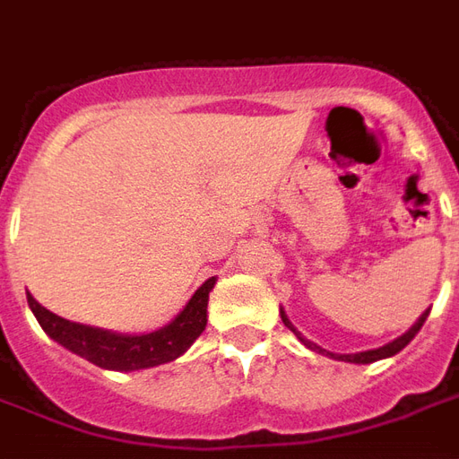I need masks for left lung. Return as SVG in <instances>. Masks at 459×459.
Listing matches in <instances>:
<instances>
[{
    "label": "left lung",
    "mask_w": 459,
    "mask_h": 459,
    "mask_svg": "<svg viewBox=\"0 0 459 459\" xmlns=\"http://www.w3.org/2000/svg\"><path fill=\"white\" fill-rule=\"evenodd\" d=\"M428 312H430V309H428ZM428 312H425V315H420V319H418L413 327L405 332L403 337H398L395 342H391V344L381 346V349H371V351H359V354H329V356H334V359H342V361H351V364H371V361H378V359H385V356L398 354V351H401V349H403V346L408 344V342H411V339H413L418 332H420L425 317H428ZM280 317H282V322H285V327L292 329V332H295V334L299 337V332L292 327V322L288 319V315H285V312H280ZM299 339H302V337H299ZM302 342H305L309 349H319V346H315L312 342H307V339H302ZM319 351H325V349H319Z\"/></svg>",
    "instance_id": "1"
}]
</instances>
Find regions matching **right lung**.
I'll return each instance as SVG.
<instances>
[{
	"mask_svg": "<svg viewBox=\"0 0 459 459\" xmlns=\"http://www.w3.org/2000/svg\"><path fill=\"white\" fill-rule=\"evenodd\" d=\"M213 282L216 278L206 280L194 292L189 305L181 309V315H177V319H171L167 327L150 334H113L105 329L85 327L48 312L31 295H26V302L46 334L65 349H71L74 354L113 371H137V368L167 364L196 342V337L206 329V305Z\"/></svg>",
	"mask_w": 459,
	"mask_h": 459,
	"instance_id": "add662e5",
	"label": "right lung"
}]
</instances>
